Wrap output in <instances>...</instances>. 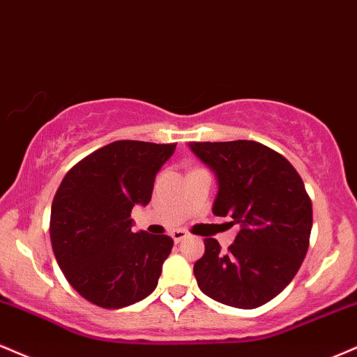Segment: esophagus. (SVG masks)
<instances>
[{"instance_id": "esophagus-1", "label": "esophagus", "mask_w": 357, "mask_h": 357, "mask_svg": "<svg viewBox=\"0 0 357 357\" xmlns=\"http://www.w3.org/2000/svg\"><path fill=\"white\" fill-rule=\"evenodd\" d=\"M187 237H188V234L185 232V230H174V232H172V238H174L175 244H178V242H182L183 238H187Z\"/></svg>"}]
</instances>
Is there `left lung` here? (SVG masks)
<instances>
[{
    "instance_id": "obj_1",
    "label": "left lung",
    "mask_w": 357,
    "mask_h": 357,
    "mask_svg": "<svg viewBox=\"0 0 357 357\" xmlns=\"http://www.w3.org/2000/svg\"><path fill=\"white\" fill-rule=\"evenodd\" d=\"M215 172L219 192L212 212L241 225L222 250L205 238L194 266L200 291L217 303L255 309L289 286L303 264L312 229V204L286 157L252 140L190 142Z\"/></svg>"
}]
</instances>
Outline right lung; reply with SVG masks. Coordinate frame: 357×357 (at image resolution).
I'll return each instance as SVG.
<instances>
[{"mask_svg": "<svg viewBox=\"0 0 357 357\" xmlns=\"http://www.w3.org/2000/svg\"><path fill=\"white\" fill-rule=\"evenodd\" d=\"M175 144L119 140L70 169L52 204L50 237L70 286L91 304L120 309L157 287L174 241L133 232L132 208L152 199Z\"/></svg>", "mask_w": 357, "mask_h": 357, "instance_id": "add662e5", "label": "right lung"}]
</instances>
